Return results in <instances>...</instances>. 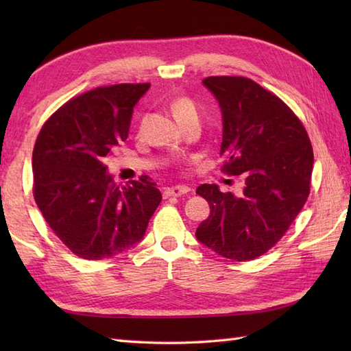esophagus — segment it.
Instances as JSON below:
<instances>
[{
	"instance_id": "34e87169",
	"label": "esophagus",
	"mask_w": 351,
	"mask_h": 351,
	"mask_svg": "<svg viewBox=\"0 0 351 351\" xmlns=\"http://www.w3.org/2000/svg\"><path fill=\"white\" fill-rule=\"evenodd\" d=\"M189 191H190V189L185 187V185H175V187H169L164 190V197L182 196V195H187Z\"/></svg>"
}]
</instances>
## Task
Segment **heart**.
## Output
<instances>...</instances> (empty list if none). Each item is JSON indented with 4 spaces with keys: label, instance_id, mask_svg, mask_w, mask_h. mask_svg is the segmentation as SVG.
Wrapping results in <instances>:
<instances>
[{
    "label": "heart",
    "instance_id": "obj_1",
    "mask_svg": "<svg viewBox=\"0 0 351 351\" xmlns=\"http://www.w3.org/2000/svg\"><path fill=\"white\" fill-rule=\"evenodd\" d=\"M170 108L180 123L185 122L190 117H197V108L195 102L187 98V96H178V98L171 101Z\"/></svg>",
    "mask_w": 351,
    "mask_h": 351
}]
</instances>
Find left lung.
Here are the masks:
<instances>
[{
  "label": "left lung",
  "mask_w": 351,
  "mask_h": 351,
  "mask_svg": "<svg viewBox=\"0 0 351 351\" xmlns=\"http://www.w3.org/2000/svg\"><path fill=\"white\" fill-rule=\"evenodd\" d=\"M223 117L221 171L243 175L240 196L202 184L210 215L196 238L220 256L250 261L285 235L311 191L314 152L300 119L270 90L245 77H208Z\"/></svg>",
  "instance_id": "obj_1"
}]
</instances>
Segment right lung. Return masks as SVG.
Returning a JSON list of instances; mask_svg holds the SVG:
<instances>
[{"label": "right lung", "instance_id": "right-lung-1", "mask_svg": "<svg viewBox=\"0 0 351 351\" xmlns=\"http://www.w3.org/2000/svg\"><path fill=\"white\" fill-rule=\"evenodd\" d=\"M149 83L96 87L43 123L33 149V195L45 221L73 255L98 261L143 238L161 202L152 181L114 184L106 156L128 138Z\"/></svg>", "mask_w": 351, "mask_h": 351}]
</instances>
